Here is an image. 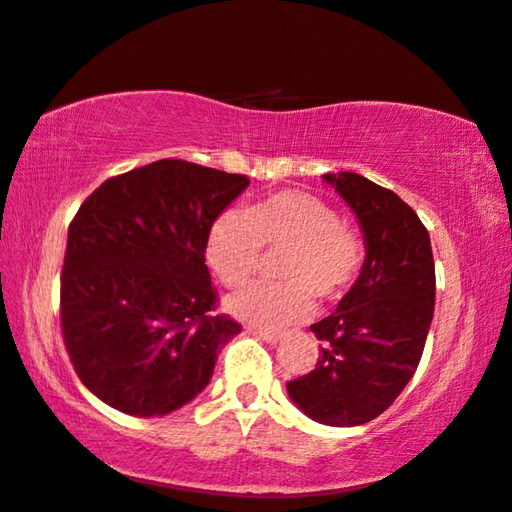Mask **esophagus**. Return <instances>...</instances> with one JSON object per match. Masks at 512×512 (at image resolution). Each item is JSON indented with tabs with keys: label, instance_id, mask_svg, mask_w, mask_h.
<instances>
[{
	"label": "esophagus",
	"instance_id": "esophagus-1",
	"mask_svg": "<svg viewBox=\"0 0 512 512\" xmlns=\"http://www.w3.org/2000/svg\"><path fill=\"white\" fill-rule=\"evenodd\" d=\"M255 335H259L264 342H269V344H275L282 337L278 330H271V328H255Z\"/></svg>",
	"mask_w": 512,
	"mask_h": 512
}]
</instances>
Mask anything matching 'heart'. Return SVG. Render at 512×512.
<instances>
[{"label": "heart", "instance_id": "b5f03b06", "mask_svg": "<svg viewBox=\"0 0 512 512\" xmlns=\"http://www.w3.org/2000/svg\"><path fill=\"white\" fill-rule=\"evenodd\" d=\"M266 253L278 282L253 285L227 300L232 314L259 326H287L319 300L342 298L364 266L367 248L328 200L305 191H278L246 207L227 209L209 225L205 257L225 287L253 280Z\"/></svg>", "mask_w": 512, "mask_h": 512}]
</instances>
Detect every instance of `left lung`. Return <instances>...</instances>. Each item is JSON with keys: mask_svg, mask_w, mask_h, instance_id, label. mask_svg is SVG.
<instances>
[{"mask_svg": "<svg viewBox=\"0 0 512 512\" xmlns=\"http://www.w3.org/2000/svg\"><path fill=\"white\" fill-rule=\"evenodd\" d=\"M358 216L367 259L337 310L310 330L319 360L287 383L300 410L328 426L376 419L410 383L435 307L431 237L408 202L358 173L323 175Z\"/></svg>", "mask_w": 512, "mask_h": 512, "instance_id": "8db88e82", "label": "left lung"}]
</instances>
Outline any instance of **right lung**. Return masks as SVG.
Returning <instances> with one entry per match:
<instances>
[{
    "mask_svg": "<svg viewBox=\"0 0 512 512\" xmlns=\"http://www.w3.org/2000/svg\"><path fill=\"white\" fill-rule=\"evenodd\" d=\"M246 175L159 159L109 177L68 227L61 332L77 376L111 408L168 415L207 387L241 323L216 314L209 225Z\"/></svg>",
    "mask_w": 512,
    "mask_h": 512,
    "instance_id": "add662e5",
    "label": "right lung"
}]
</instances>
